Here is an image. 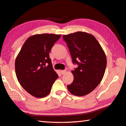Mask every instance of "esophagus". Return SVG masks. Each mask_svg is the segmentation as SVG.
<instances>
[{
    "label": "esophagus",
    "instance_id": "obj_1",
    "mask_svg": "<svg viewBox=\"0 0 126 126\" xmlns=\"http://www.w3.org/2000/svg\"><path fill=\"white\" fill-rule=\"evenodd\" d=\"M65 72H66V70H61V73L62 75H64V74H65Z\"/></svg>",
    "mask_w": 126,
    "mask_h": 126
}]
</instances>
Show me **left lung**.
<instances>
[{
	"label": "left lung",
	"instance_id": "left-lung-1",
	"mask_svg": "<svg viewBox=\"0 0 126 126\" xmlns=\"http://www.w3.org/2000/svg\"><path fill=\"white\" fill-rule=\"evenodd\" d=\"M70 51L72 62L78 67L72 71L74 79L67 86L70 93L77 96L87 95L102 80L107 67V58L93 35L77 32L63 36Z\"/></svg>",
	"mask_w": 126,
	"mask_h": 126
}]
</instances>
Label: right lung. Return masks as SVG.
<instances>
[{
  "label": "right lung",
  "instance_id": "obj_1",
  "mask_svg": "<svg viewBox=\"0 0 126 126\" xmlns=\"http://www.w3.org/2000/svg\"><path fill=\"white\" fill-rule=\"evenodd\" d=\"M61 36L49 33L31 36L25 42L16 59L18 81L27 93L37 98L48 95L58 78L49 52Z\"/></svg>",
  "mask_w": 126,
  "mask_h": 126
}]
</instances>
